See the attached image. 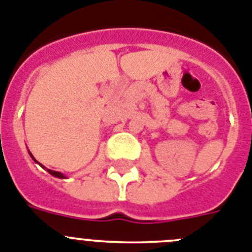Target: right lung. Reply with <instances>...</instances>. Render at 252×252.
Wrapping results in <instances>:
<instances>
[{
    "label": "right lung",
    "mask_w": 252,
    "mask_h": 252,
    "mask_svg": "<svg viewBox=\"0 0 252 252\" xmlns=\"http://www.w3.org/2000/svg\"><path fill=\"white\" fill-rule=\"evenodd\" d=\"M29 155H30V157H32V159H34L35 162H36V163H39V162H38V161H36V159H35V158H34V156H32V153H30V151H29ZM39 165H40V163H39ZM40 166H41V167H43V168H45V167H44V166H43V165H40ZM47 171H48V172H49V174H50V175H53L54 178H58V179H65V176H64V175H63V174H62V172H58V171H53V170H49V168H47Z\"/></svg>",
    "instance_id": "obj_1"
}]
</instances>
